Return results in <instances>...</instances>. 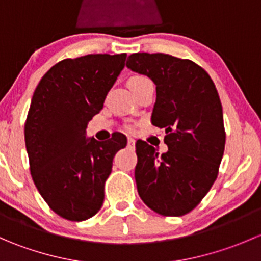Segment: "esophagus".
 Masks as SVG:
<instances>
[{"instance_id": "34e87169", "label": "esophagus", "mask_w": 261, "mask_h": 261, "mask_svg": "<svg viewBox=\"0 0 261 261\" xmlns=\"http://www.w3.org/2000/svg\"><path fill=\"white\" fill-rule=\"evenodd\" d=\"M127 144H128V146L134 147V145H135V140H134L133 138H128L127 139Z\"/></svg>"}]
</instances>
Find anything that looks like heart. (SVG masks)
I'll return each instance as SVG.
<instances>
[{
  "mask_svg": "<svg viewBox=\"0 0 261 261\" xmlns=\"http://www.w3.org/2000/svg\"><path fill=\"white\" fill-rule=\"evenodd\" d=\"M143 80H146V78L145 77H139V75L130 78V81H128V86H131V84L138 83V82H140V81H143Z\"/></svg>",
  "mask_w": 261,
  "mask_h": 261,
  "instance_id": "heart-1",
  "label": "heart"
}]
</instances>
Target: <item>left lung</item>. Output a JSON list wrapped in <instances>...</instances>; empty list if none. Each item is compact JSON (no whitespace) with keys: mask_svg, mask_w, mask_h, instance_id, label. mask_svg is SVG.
Instances as JSON below:
<instances>
[{"mask_svg":"<svg viewBox=\"0 0 261 261\" xmlns=\"http://www.w3.org/2000/svg\"><path fill=\"white\" fill-rule=\"evenodd\" d=\"M126 67L156 86L151 123L164 128L168 151L136 143L135 180L144 203L163 216L198 206L218 174L225 150L222 105L208 73L188 59L136 53Z\"/></svg>","mask_w":261,"mask_h":261,"instance_id":"left-lung-1","label":"left lung"}]
</instances>
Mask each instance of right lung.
<instances>
[{
    "label": "right lung",
    "instance_id": "obj_1",
    "mask_svg": "<svg viewBox=\"0 0 261 261\" xmlns=\"http://www.w3.org/2000/svg\"><path fill=\"white\" fill-rule=\"evenodd\" d=\"M126 57L62 60L44 74L31 98L25 122L31 177L50 208L65 220H88L99 211L112 160L127 144L120 133L105 143L86 138L87 125L103 109Z\"/></svg>",
    "mask_w": 261,
    "mask_h": 261
}]
</instances>
